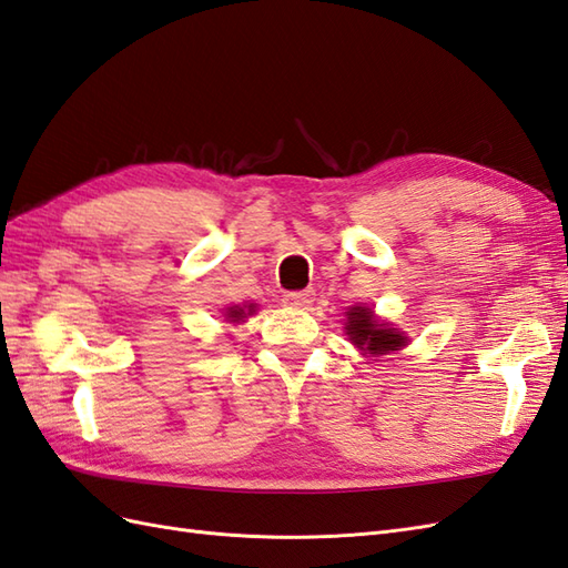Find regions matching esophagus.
<instances>
[{
	"label": "esophagus",
	"mask_w": 568,
	"mask_h": 568,
	"mask_svg": "<svg viewBox=\"0 0 568 568\" xmlns=\"http://www.w3.org/2000/svg\"><path fill=\"white\" fill-rule=\"evenodd\" d=\"M314 302V290H293V293L283 295V304L297 306V310H306Z\"/></svg>",
	"instance_id": "34e87169"
}]
</instances>
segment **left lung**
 <instances>
[{"label":"left lung","mask_w":568,"mask_h":568,"mask_svg":"<svg viewBox=\"0 0 568 568\" xmlns=\"http://www.w3.org/2000/svg\"><path fill=\"white\" fill-rule=\"evenodd\" d=\"M347 335L356 347H362L371 354H387L399 349L407 337L399 335L397 328H387L385 323L374 318V312L368 306H352L347 312Z\"/></svg>","instance_id":"obj_1"}]
</instances>
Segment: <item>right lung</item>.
<instances>
[{"mask_svg":"<svg viewBox=\"0 0 568 568\" xmlns=\"http://www.w3.org/2000/svg\"><path fill=\"white\" fill-rule=\"evenodd\" d=\"M252 312H254V304H250V312L247 314H252ZM229 318L231 321H242V318H245V310H242V306H231Z\"/></svg>","mask_w":568,"mask_h":568,"instance_id":"1","label":"right lung"}]
</instances>
